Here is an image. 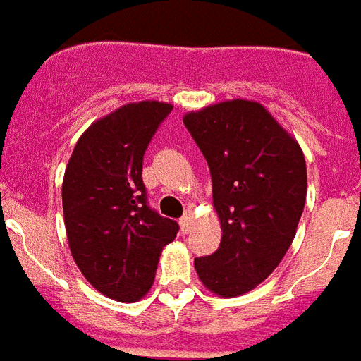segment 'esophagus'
<instances>
[{
    "label": "esophagus",
    "mask_w": 361,
    "mask_h": 361,
    "mask_svg": "<svg viewBox=\"0 0 361 361\" xmlns=\"http://www.w3.org/2000/svg\"><path fill=\"white\" fill-rule=\"evenodd\" d=\"M190 222H192V216H190V213H185V215L180 219V228H181V231H183V233H189Z\"/></svg>",
    "instance_id": "1"
}]
</instances>
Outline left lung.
Instances as JSON below:
<instances>
[{"instance_id":"1","label":"left lung","mask_w":361,"mask_h":361,"mask_svg":"<svg viewBox=\"0 0 361 361\" xmlns=\"http://www.w3.org/2000/svg\"><path fill=\"white\" fill-rule=\"evenodd\" d=\"M183 124L206 157L221 247L196 257L198 278L221 297H239L262 283L291 247L306 204L300 146L248 99H231L185 114Z\"/></svg>"}]
</instances>
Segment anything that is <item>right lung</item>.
Returning <instances> with one entry per match:
<instances>
[{
	"mask_svg": "<svg viewBox=\"0 0 361 361\" xmlns=\"http://www.w3.org/2000/svg\"><path fill=\"white\" fill-rule=\"evenodd\" d=\"M171 104L139 102L79 137L63 181L64 226L79 271L105 297L135 302L154 283L178 222L148 204L142 159Z\"/></svg>",
	"mask_w": 361,
	"mask_h": 361,
	"instance_id": "right-lung-1",
	"label": "right lung"
}]
</instances>
